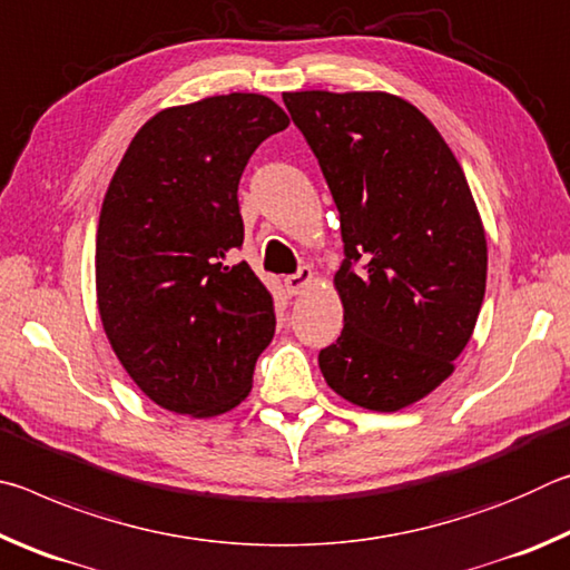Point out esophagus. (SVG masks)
Masks as SVG:
<instances>
[{
    "instance_id": "esophagus-1",
    "label": "esophagus",
    "mask_w": 570,
    "mask_h": 570,
    "mask_svg": "<svg viewBox=\"0 0 570 570\" xmlns=\"http://www.w3.org/2000/svg\"><path fill=\"white\" fill-rule=\"evenodd\" d=\"M312 284H314V272H312V268H308V266H302L294 276H286V278H284L286 292L292 294V296H296V294H304L306 288L312 286Z\"/></svg>"
}]
</instances>
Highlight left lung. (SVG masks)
I'll return each mask as SVG.
<instances>
[{
  "label": "left lung",
  "mask_w": 570,
  "mask_h": 570,
  "mask_svg": "<svg viewBox=\"0 0 570 570\" xmlns=\"http://www.w3.org/2000/svg\"><path fill=\"white\" fill-rule=\"evenodd\" d=\"M284 105L320 158L346 254L334 274L344 330L320 370L356 407H410L455 372L485 296L488 240L465 173L392 92H284Z\"/></svg>",
  "instance_id": "1"
}]
</instances>
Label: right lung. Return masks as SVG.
I'll return each mask as SVG.
<instances>
[{"label":"right lung","instance_id":"add662e5","mask_svg":"<svg viewBox=\"0 0 570 570\" xmlns=\"http://www.w3.org/2000/svg\"><path fill=\"white\" fill-rule=\"evenodd\" d=\"M288 115L256 92L173 105L135 132L102 198L95 292L130 380L163 410L238 407L274 340V296L246 262L238 180Z\"/></svg>","mask_w":570,"mask_h":570}]
</instances>
